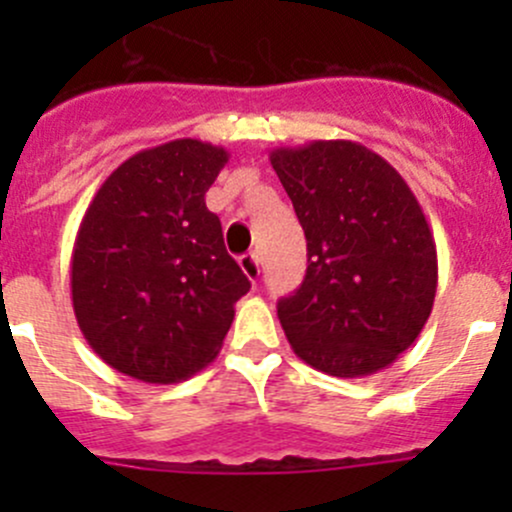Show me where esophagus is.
I'll list each match as a JSON object with an SVG mask.
<instances>
[{"label": "esophagus", "mask_w": 512, "mask_h": 512, "mask_svg": "<svg viewBox=\"0 0 512 512\" xmlns=\"http://www.w3.org/2000/svg\"><path fill=\"white\" fill-rule=\"evenodd\" d=\"M240 267H242V272H245L247 280L257 282V277H260V257H257L255 252H247V255H242Z\"/></svg>", "instance_id": "34e87169"}]
</instances>
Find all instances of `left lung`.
<instances>
[{"label": "left lung", "mask_w": 512, "mask_h": 512, "mask_svg": "<svg viewBox=\"0 0 512 512\" xmlns=\"http://www.w3.org/2000/svg\"><path fill=\"white\" fill-rule=\"evenodd\" d=\"M270 163L307 237L304 282L277 302L294 354L342 379L386 369L436 297V242L416 195L354 141L275 148Z\"/></svg>", "instance_id": "8db88e82"}]
</instances>
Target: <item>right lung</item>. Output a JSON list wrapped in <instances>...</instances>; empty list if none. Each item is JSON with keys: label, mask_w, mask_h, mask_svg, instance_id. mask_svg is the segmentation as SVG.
Wrapping results in <instances>:
<instances>
[{"label": "right lung", "mask_w": 512, "mask_h": 512, "mask_svg": "<svg viewBox=\"0 0 512 512\" xmlns=\"http://www.w3.org/2000/svg\"><path fill=\"white\" fill-rule=\"evenodd\" d=\"M223 146L178 138L123 160L91 200L71 255V302L111 369L178 384L208 366L250 280L227 255L205 193Z\"/></svg>", "instance_id": "right-lung-1"}]
</instances>
